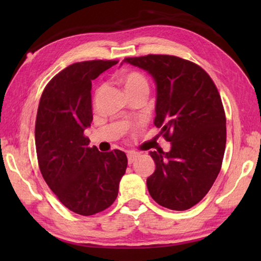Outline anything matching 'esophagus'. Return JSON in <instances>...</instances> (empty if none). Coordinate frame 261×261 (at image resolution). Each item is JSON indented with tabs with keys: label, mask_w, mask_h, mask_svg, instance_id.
Segmentation results:
<instances>
[{
	"label": "esophagus",
	"mask_w": 261,
	"mask_h": 261,
	"mask_svg": "<svg viewBox=\"0 0 261 261\" xmlns=\"http://www.w3.org/2000/svg\"><path fill=\"white\" fill-rule=\"evenodd\" d=\"M139 155H140V154L137 153V152H129V153H127V162H129V165H131V163L134 162Z\"/></svg>",
	"instance_id": "34e87169"
}]
</instances>
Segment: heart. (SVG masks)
Wrapping results in <instances>:
<instances>
[{
	"label": "heart",
	"mask_w": 261,
	"mask_h": 261,
	"mask_svg": "<svg viewBox=\"0 0 261 261\" xmlns=\"http://www.w3.org/2000/svg\"><path fill=\"white\" fill-rule=\"evenodd\" d=\"M121 82L124 85L127 95L137 93V92L140 91H148V83L146 77L141 72L136 71V70L123 73L121 76Z\"/></svg>",
	"instance_id": "obj_1"
}]
</instances>
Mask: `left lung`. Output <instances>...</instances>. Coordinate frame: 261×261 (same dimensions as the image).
<instances>
[{"label": "left lung", "mask_w": 261, "mask_h": 261, "mask_svg": "<svg viewBox=\"0 0 261 261\" xmlns=\"http://www.w3.org/2000/svg\"><path fill=\"white\" fill-rule=\"evenodd\" d=\"M147 71L156 86L155 118L170 151L151 152L155 171L147 189L159 205L185 211L215 182L226 148V115L218 88L204 69L171 55L123 60Z\"/></svg>", "instance_id": "1"}]
</instances>
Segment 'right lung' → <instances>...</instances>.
Returning <instances> with one entry per match:
<instances>
[{
    "label": "right lung",
    "mask_w": 261,
    "mask_h": 261,
    "mask_svg": "<svg viewBox=\"0 0 261 261\" xmlns=\"http://www.w3.org/2000/svg\"><path fill=\"white\" fill-rule=\"evenodd\" d=\"M117 61L69 65L47 84L35 121V148L43 179L67 208L93 215L113 204L125 174L124 152L90 147L84 131L91 126L92 81Z\"/></svg>",
    "instance_id": "1"
}]
</instances>
